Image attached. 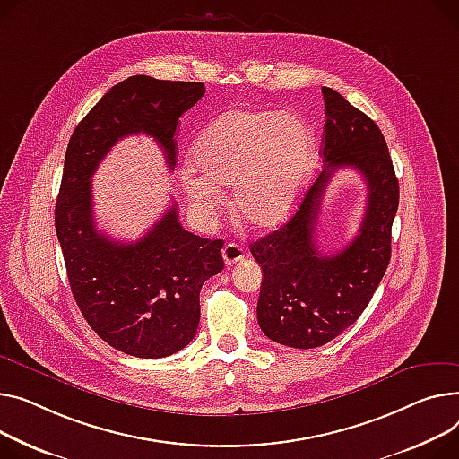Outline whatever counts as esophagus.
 <instances>
[{"label": "esophagus", "mask_w": 459, "mask_h": 459, "mask_svg": "<svg viewBox=\"0 0 459 459\" xmlns=\"http://www.w3.org/2000/svg\"><path fill=\"white\" fill-rule=\"evenodd\" d=\"M221 253H223V260H225V265H227V267H230V265L241 262L243 256H246V251H243V249L238 246V243H227V246L223 247Z\"/></svg>", "instance_id": "obj_1"}]
</instances>
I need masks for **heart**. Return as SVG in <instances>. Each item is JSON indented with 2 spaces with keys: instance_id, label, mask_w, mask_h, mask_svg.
<instances>
[{
  "instance_id": "b5f03b06",
  "label": "heart",
  "mask_w": 459,
  "mask_h": 459,
  "mask_svg": "<svg viewBox=\"0 0 459 459\" xmlns=\"http://www.w3.org/2000/svg\"><path fill=\"white\" fill-rule=\"evenodd\" d=\"M316 157V134L302 117L277 110H230L194 140L182 190L203 220L216 216L220 188L234 186L236 216L265 230L290 218Z\"/></svg>"
}]
</instances>
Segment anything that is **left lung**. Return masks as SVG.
<instances>
[{"label": "left lung", "mask_w": 459, "mask_h": 459, "mask_svg": "<svg viewBox=\"0 0 459 459\" xmlns=\"http://www.w3.org/2000/svg\"><path fill=\"white\" fill-rule=\"evenodd\" d=\"M325 168L293 218L251 253L264 271L258 325L274 343L316 349L338 338L368 308L391 258V225L399 208L385 138L375 121L323 86ZM354 167L368 186L359 234L340 254L321 255L315 241L322 194L333 170Z\"/></svg>", "instance_id": "1"}]
</instances>
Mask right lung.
Returning a JSON list of instances; mask_svg holds the SVG:
<instances>
[{
	"label": "right lung",
	"mask_w": 459,
	"mask_h": 459,
	"mask_svg": "<svg viewBox=\"0 0 459 459\" xmlns=\"http://www.w3.org/2000/svg\"><path fill=\"white\" fill-rule=\"evenodd\" d=\"M203 94V82L133 75L82 117L66 149L55 230L74 299L103 342L136 358L171 356L194 340L201 288L225 267L223 241L182 229L175 204L138 241L112 239L96 229L91 175L117 140L140 133L173 169L178 117Z\"/></svg>",
	"instance_id": "add662e5"
}]
</instances>
